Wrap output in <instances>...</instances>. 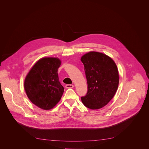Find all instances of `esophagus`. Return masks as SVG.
Here are the masks:
<instances>
[{"mask_svg": "<svg viewBox=\"0 0 149 149\" xmlns=\"http://www.w3.org/2000/svg\"><path fill=\"white\" fill-rule=\"evenodd\" d=\"M65 87H66V88H72L74 87V85H72V84H67V85H65Z\"/></svg>", "mask_w": 149, "mask_h": 149, "instance_id": "1", "label": "esophagus"}]
</instances>
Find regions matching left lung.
<instances>
[{"label":"left lung","instance_id":"left-lung-1","mask_svg":"<svg viewBox=\"0 0 149 149\" xmlns=\"http://www.w3.org/2000/svg\"><path fill=\"white\" fill-rule=\"evenodd\" d=\"M84 64L88 91L81 97L84 105L96 109L105 106L114 96L119 85V73L115 62L106 54L90 52L81 58Z\"/></svg>","mask_w":149,"mask_h":149}]
</instances>
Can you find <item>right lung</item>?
I'll return each instance as SVG.
<instances>
[{"label":"right lung","instance_id":"add662e5","mask_svg":"<svg viewBox=\"0 0 149 149\" xmlns=\"http://www.w3.org/2000/svg\"><path fill=\"white\" fill-rule=\"evenodd\" d=\"M61 61L57 58H42L32 67L24 80L27 97L36 106L50 109L60 100L64 93L57 70Z\"/></svg>","mask_w":149,"mask_h":149}]
</instances>
